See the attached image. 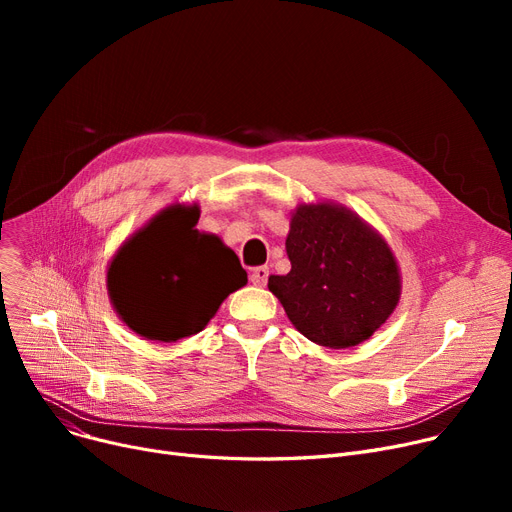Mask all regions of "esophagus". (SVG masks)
Masks as SVG:
<instances>
[{"label":"esophagus","mask_w":512,"mask_h":512,"mask_svg":"<svg viewBox=\"0 0 512 512\" xmlns=\"http://www.w3.org/2000/svg\"><path fill=\"white\" fill-rule=\"evenodd\" d=\"M267 276H270V270H267L265 265H259V267H255V270L251 272V282H253V286H259V288H263V286L267 284Z\"/></svg>","instance_id":"34e87169"}]
</instances>
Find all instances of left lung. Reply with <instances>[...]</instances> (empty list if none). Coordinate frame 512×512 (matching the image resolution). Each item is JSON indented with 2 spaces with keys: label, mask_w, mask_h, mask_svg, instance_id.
Here are the masks:
<instances>
[{
  "label": "left lung",
  "mask_w": 512,
  "mask_h": 512,
  "mask_svg": "<svg viewBox=\"0 0 512 512\" xmlns=\"http://www.w3.org/2000/svg\"><path fill=\"white\" fill-rule=\"evenodd\" d=\"M286 255L290 272L270 276L267 288L292 326L319 346L369 340L400 301V270L386 238L344 205H297Z\"/></svg>",
  "instance_id": "obj_1"
}]
</instances>
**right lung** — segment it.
Here are the masks:
<instances>
[{"mask_svg":"<svg viewBox=\"0 0 512 512\" xmlns=\"http://www.w3.org/2000/svg\"><path fill=\"white\" fill-rule=\"evenodd\" d=\"M197 203H172L132 236L107 265V297L145 340L176 342L201 332L247 272L220 236L197 230Z\"/></svg>","mask_w":512,"mask_h":512,"instance_id":"right-lung-1","label":"right lung"}]
</instances>
